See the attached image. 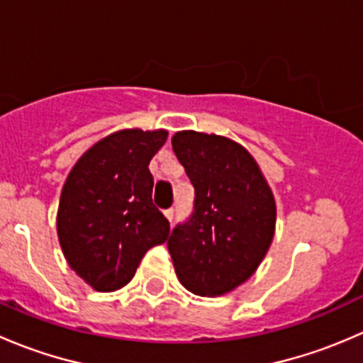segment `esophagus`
<instances>
[{"mask_svg": "<svg viewBox=\"0 0 363 363\" xmlns=\"http://www.w3.org/2000/svg\"><path fill=\"white\" fill-rule=\"evenodd\" d=\"M174 214H175L174 208H167V211H164V218H167L170 223L174 221Z\"/></svg>", "mask_w": 363, "mask_h": 363, "instance_id": "1", "label": "esophagus"}]
</instances>
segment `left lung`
<instances>
[{"label": "left lung", "mask_w": 363, "mask_h": 363, "mask_svg": "<svg viewBox=\"0 0 363 363\" xmlns=\"http://www.w3.org/2000/svg\"><path fill=\"white\" fill-rule=\"evenodd\" d=\"M172 147L195 188L193 214L167 242L175 272L191 294L225 295L265 258L276 200L258 163L237 142L188 130L172 137Z\"/></svg>", "instance_id": "left-lung-1"}]
</instances>
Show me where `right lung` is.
<instances>
[{
  "instance_id": "obj_1",
  "label": "right lung",
  "mask_w": 363,
  "mask_h": 363,
  "mask_svg": "<svg viewBox=\"0 0 363 363\" xmlns=\"http://www.w3.org/2000/svg\"><path fill=\"white\" fill-rule=\"evenodd\" d=\"M168 131L121 130L87 149L68 174L57 208V237L68 265L96 291L133 279L140 259L170 233L152 203L149 161Z\"/></svg>"
}]
</instances>
